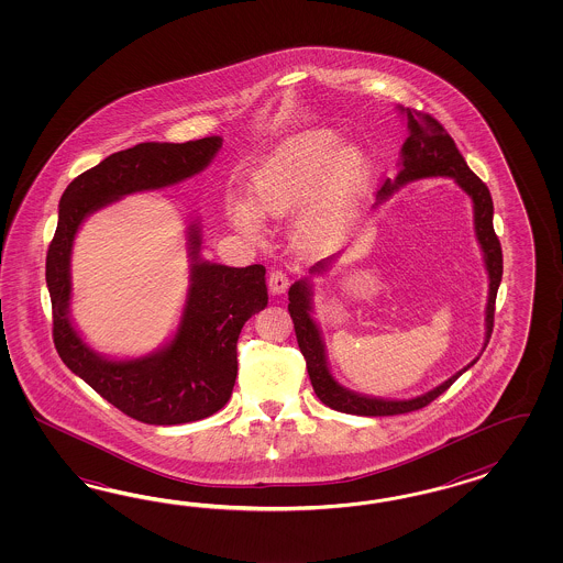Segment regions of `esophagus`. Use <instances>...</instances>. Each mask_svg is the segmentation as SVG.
<instances>
[{
  "instance_id": "obj_1",
  "label": "esophagus",
  "mask_w": 563,
  "mask_h": 563,
  "mask_svg": "<svg viewBox=\"0 0 563 563\" xmlns=\"http://www.w3.org/2000/svg\"><path fill=\"white\" fill-rule=\"evenodd\" d=\"M289 287V276L285 271H280V268H274L268 274V289L273 295H283L285 290Z\"/></svg>"
}]
</instances>
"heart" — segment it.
<instances>
[{"instance_id": "b5f03b06", "label": "heart", "mask_w": 563, "mask_h": 563, "mask_svg": "<svg viewBox=\"0 0 563 563\" xmlns=\"http://www.w3.org/2000/svg\"><path fill=\"white\" fill-rule=\"evenodd\" d=\"M369 165L361 151L341 148V137L330 130H313L289 137L254 173L250 196L260 217L285 219L309 205L297 224L299 238L318 243L355 205L367 184ZM233 217L241 227L254 229L256 214L239 205Z\"/></svg>"}]
</instances>
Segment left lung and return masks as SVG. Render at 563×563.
<instances>
[{
    "instance_id": "1",
    "label": "left lung",
    "mask_w": 563,
    "mask_h": 563,
    "mask_svg": "<svg viewBox=\"0 0 563 563\" xmlns=\"http://www.w3.org/2000/svg\"><path fill=\"white\" fill-rule=\"evenodd\" d=\"M400 111L409 120L410 134L405 144H402V169L398 177L390 181L386 179L382 189L377 191L379 200H386L394 189L426 179V177H452L473 200V210H475V233H477L478 245L483 250V260L485 268L489 274V297H487V307H485V346L492 339L494 332L495 297L501 283L504 274V257H501V245L494 231V200L489 188L478 179L473 170L468 169L464 156L456 148L452 136L443 130L442 123L433 120L431 115L415 111V109H402ZM332 257L318 262L311 274L324 273L330 266ZM311 283L303 278L297 280L289 289V313L295 324V334L299 349L303 353L307 363V374L311 379L313 393L330 409L349 412V415H361V417H388V415H402L410 410H419L427 407L431 400H435L440 394L445 393L459 377H461L468 367L477 363L471 361L459 374L448 377L443 384L435 386L433 390L421 394L410 400H384V398H374V396H363V394L351 393L342 388L341 384L332 377L328 369L325 361L324 341L320 334V328L311 318ZM483 346V349H485Z\"/></svg>"
}]
</instances>
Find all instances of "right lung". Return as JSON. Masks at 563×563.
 Returning <instances> with one entry per match:
<instances>
[{
	"mask_svg": "<svg viewBox=\"0 0 563 563\" xmlns=\"http://www.w3.org/2000/svg\"><path fill=\"white\" fill-rule=\"evenodd\" d=\"M221 146L219 136L184 144L142 142L78 175L59 200V221L45 264L55 349L95 393L148 426L200 421L227 405L238 377L241 328L268 303L266 268H231L200 260V227L191 224L188 299L173 341L153 355L113 361L95 353L69 320L71 245L88 214L128 194L188 179L206 169Z\"/></svg>",
	"mask_w": 563,
	"mask_h": 563,
	"instance_id": "add662e5",
	"label": "right lung"
}]
</instances>
